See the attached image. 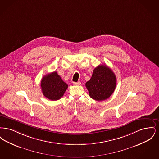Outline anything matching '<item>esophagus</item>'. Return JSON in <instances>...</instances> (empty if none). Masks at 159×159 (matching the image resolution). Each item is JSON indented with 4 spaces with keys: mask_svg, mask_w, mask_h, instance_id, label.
Listing matches in <instances>:
<instances>
[{
    "mask_svg": "<svg viewBox=\"0 0 159 159\" xmlns=\"http://www.w3.org/2000/svg\"><path fill=\"white\" fill-rule=\"evenodd\" d=\"M73 84H74V85H80L81 83L80 82H73Z\"/></svg>",
    "mask_w": 159,
    "mask_h": 159,
    "instance_id": "34e87169",
    "label": "esophagus"
}]
</instances>
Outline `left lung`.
Segmentation results:
<instances>
[{"mask_svg":"<svg viewBox=\"0 0 159 159\" xmlns=\"http://www.w3.org/2000/svg\"><path fill=\"white\" fill-rule=\"evenodd\" d=\"M85 85L91 98L103 101L108 98L115 90L116 77L107 66L99 65L93 70L91 79Z\"/></svg>","mask_w":159,"mask_h":159,"instance_id":"left-lung-1","label":"left lung"}]
</instances>
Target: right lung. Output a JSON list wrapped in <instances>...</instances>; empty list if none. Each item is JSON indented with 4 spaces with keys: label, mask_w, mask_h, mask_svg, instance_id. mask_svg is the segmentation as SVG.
Returning <instances> with one entry per match:
<instances>
[{
    "label": "right lung",
    "mask_w": 159,
    "mask_h": 159,
    "mask_svg": "<svg viewBox=\"0 0 159 159\" xmlns=\"http://www.w3.org/2000/svg\"><path fill=\"white\" fill-rule=\"evenodd\" d=\"M40 85L43 95L52 101L60 99L68 88L57 71L43 76Z\"/></svg>",
    "instance_id": "obj_1"
}]
</instances>
